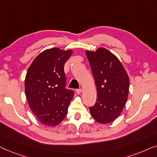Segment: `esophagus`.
<instances>
[{"instance_id":"obj_1","label":"esophagus","mask_w":157,"mask_h":157,"mask_svg":"<svg viewBox=\"0 0 157 157\" xmlns=\"http://www.w3.org/2000/svg\"><path fill=\"white\" fill-rule=\"evenodd\" d=\"M76 92H77V93H78V94H80L81 92H82V89H81V88H79V89H77V90H76Z\"/></svg>"}]
</instances>
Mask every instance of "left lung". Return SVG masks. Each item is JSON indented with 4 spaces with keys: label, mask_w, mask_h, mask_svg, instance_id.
I'll return each mask as SVG.
<instances>
[{
    "label": "left lung",
    "mask_w": 157,
    "mask_h": 157,
    "mask_svg": "<svg viewBox=\"0 0 157 157\" xmlns=\"http://www.w3.org/2000/svg\"><path fill=\"white\" fill-rule=\"evenodd\" d=\"M98 91L96 102L90 107L94 120L101 124L110 123L122 112L129 93V79L117 57L105 48L87 51Z\"/></svg>",
    "instance_id": "8db88e82"
}]
</instances>
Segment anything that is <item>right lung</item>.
<instances>
[{"label":"right lung","instance_id":"1","mask_svg":"<svg viewBox=\"0 0 157 157\" xmlns=\"http://www.w3.org/2000/svg\"><path fill=\"white\" fill-rule=\"evenodd\" d=\"M72 50L57 48L37 56L28 68L25 90L29 107L40 122L55 127L67 115L75 92L66 88L64 65Z\"/></svg>","mask_w":157,"mask_h":157}]
</instances>
